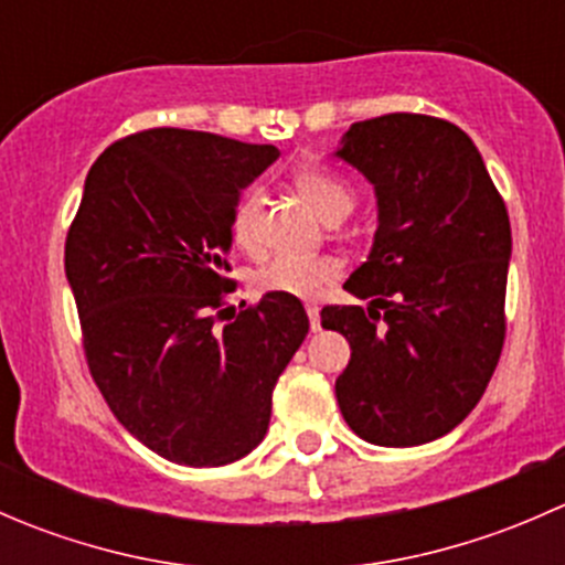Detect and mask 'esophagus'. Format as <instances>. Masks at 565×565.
<instances>
[{
	"label": "esophagus",
	"instance_id": "34e87169",
	"mask_svg": "<svg viewBox=\"0 0 565 565\" xmlns=\"http://www.w3.org/2000/svg\"><path fill=\"white\" fill-rule=\"evenodd\" d=\"M306 315H309L311 330H315V333H317V330L322 328V319H319V309H317V306H309V309H306Z\"/></svg>",
	"mask_w": 565,
	"mask_h": 565
}]
</instances>
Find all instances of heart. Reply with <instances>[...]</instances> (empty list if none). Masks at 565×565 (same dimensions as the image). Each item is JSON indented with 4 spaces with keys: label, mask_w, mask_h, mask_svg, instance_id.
I'll return each mask as SVG.
<instances>
[{
    "label": "heart",
    "mask_w": 565,
    "mask_h": 565,
    "mask_svg": "<svg viewBox=\"0 0 565 565\" xmlns=\"http://www.w3.org/2000/svg\"><path fill=\"white\" fill-rule=\"evenodd\" d=\"M295 188L300 196L322 215L324 221H341L355 204V193L339 180L335 174L324 172V169L303 167L292 174ZM262 188H248L241 199H237L235 210H232V241L241 248L256 250L259 248V218H262ZM341 265L339 259L328 254H311V256H295V254H278L270 256L256 267L254 284L256 292L265 295H284V298L311 300L322 292L328 284L339 278Z\"/></svg>",
    "instance_id": "1"
}]
</instances>
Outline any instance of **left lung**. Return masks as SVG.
Returning a JSON list of instances; mask_svg holds the SVG:
<instances>
[{
  "label": "left lung",
  "instance_id": "1",
  "mask_svg": "<svg viewBox=\"0 0 565 565\" xmlns=\"http://www.w3.org/2000/svg\"><path fill=\"white\" fill-rule=\"evenodd\" d=\"M335 156L372 180L380 207L372 254L344 284L372 306L322 309L352 350L335 398L366 443L420 446L470 415L503 352L509 210L448 119L352 122Z\"/></svg>",
  "mask_w": 565,
  "mask_h": 565
}]
</instances>
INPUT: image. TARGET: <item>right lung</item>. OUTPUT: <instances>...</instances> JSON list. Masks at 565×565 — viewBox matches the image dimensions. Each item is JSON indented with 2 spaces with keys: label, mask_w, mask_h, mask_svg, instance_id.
Listing matches in <instances>:
<instances>
[{
  "label": "right lung",
  "mask_w": 565,
  "mask_h": 565,
  "mask_svg": "<svg viewBox=\"0 0 565 565\" xmlns=\"http://www.w3.org/2000/svg\"><path fill=\"white\" fill-rule=\"evenodd\" d=\"M276 158L273 145L204 130H139L93 163L67 230L89 374L114 418L177 465L254 451L278 374L309 333L298 298L226 309L232 210Z\"/></svg>",
  "instance_id": "obj_1"
}]
</instances>
